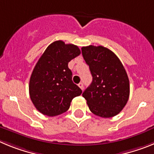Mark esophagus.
<instances>
[{
  "label": "esophagus",
  "instance_id": "obj_1",
  "mask_svg": "<svg viewBox=\"0 0 154 154\" xmlns=\"http://www.w3.org/2000/svg\"><path fill=\"white\" fill-rule=\"evenodd\" d=\"M79 88L82 89V90H83V89H84L83 83H82V82H80V83L79 84Z\"/></svg>",
  "mask_w": 154,
  "mask_h": 154
}]
</instances>
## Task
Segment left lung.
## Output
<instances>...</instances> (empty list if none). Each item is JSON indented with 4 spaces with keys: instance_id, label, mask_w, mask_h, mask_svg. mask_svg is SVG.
I'll return each mask as SVG.
<instances>
[{
    "instance_id": "obj_1",
    "label": "left lung",
    "mask_w": 154,
    "mask_h": 154,
    "mask_svg": "<svg viewBox=\"0 0 154 154\" xmlns=\"http://www.w3.org/2000/svg\"><path fill=\"white\" fill-rule=\"evenodd\" d=\"M82 53L92 76V83L82 93L89 109L100 117L115 116L130 96V81L123 64L101 45L82 47Z\"/></svg>"
}]
</instances>
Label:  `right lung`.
<instances>
[{"instance_id": "right-lung-1", "label": "right lung", "mask_w": 154, "mask_h": 154, "mask_svg": "<svg viewBox=\"0 0 154 154\" xmlns=\"http://www.w3.org/2000/svg\"><path fill=\"white\" fill-rule=\"evenodd\" d=\"M78 46L56 41L48 46L35 65L29 82V95L35 108L55 116L66 112L82 90L73 83L68 64L80 55Z\"/></svg>"}]
</instances>
